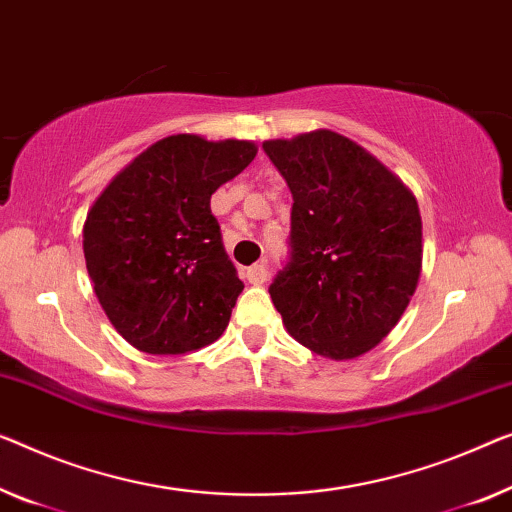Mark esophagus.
<instances>
[{"label":"esophagus","mask_w":512,"mask_h":512,"mask_svg":"<svg viewBox=\"0 0 512 512\" xmlns=\"http://www.w3.org/2000/svg\"><path fill=\"white\" fill-rule=\"evenodd\" d=\"M266 278H269V269H266L264 262L253 264L246 269V280L250 282V285H264Z\"/></svg>","instance_id":"obj_1"}]
</instances>
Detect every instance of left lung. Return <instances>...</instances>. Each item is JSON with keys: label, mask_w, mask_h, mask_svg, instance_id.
Returning a JSON list of instances; mask_svg holds the SVG:
<instances>
[{"label": "left lung", "mask_w": 512, "mask_h": 512, "mask_svg": "<svg viewBox=\"0 0 512 512\" xmlns=\"http://www.w3.org/2000/svg\"><path fill=\"white\" fill-rule=\"evenodd\" d=\"M292 193L287 262L269 285L282 324L335 361L384 340L421 276V213L395 174L345 135L262 144Z\"/></svg>", "instance_id": "obj_1"}]
</instances>
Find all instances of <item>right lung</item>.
<instances>
[{
  "mask_svg": "<svg viewBox=\"0 0 512 512\" xmlns=\"http://www.w3.org/2000/svg\"><path fill=\"white\" fill-rule=\"evenodd\" d=\"M257 147L170 135L142 151L91 207L82 246L105 315L147 354H186L223 335L243 282L211 195Z\"/></svg>",
  "mask_w": 512,
  "mask_h": 512,
  "instance_id": "add662e5",
  "label": "right lung"
}]
</instances>
